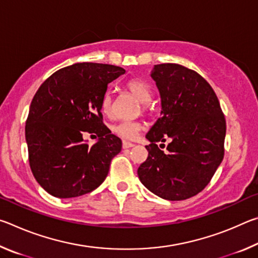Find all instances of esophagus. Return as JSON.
Listing matches in <instances>:
<instances>
[{
    "instance_id": "obj_1",
    "label": "esophagus",
    "mask_w": 258,
    "mask_h": 258,
    "mask_svg": "<svg viewBox=\"0 0 258 258\" xmlns=\"http://www.w3.org/2000/svg\"><path fill=\"white\" fill-rule=\"evenodd\" d=\"M134 147V145L132 142H128V141H123V148L124 149H128V148H132Z\"/></svg>"
}]
</instances>
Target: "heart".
Wrapping results in <instances>:
<instances>
[{
  "label": "heart",
  "mask_w": 258,
  "mask_h": 258,
  "mask_svg": "<svg viewBox=\"0 0 258 258\" xmlns=\"http://www.w3.org/2000/svg\"><path fill=\"white\" fill-rule=\"evenodd\" d=\"M126 89L128 92L137 98L138 101L142 104V109L145 111L149 110V102L152 97L151 87L147 82L140 78H134L126 83ZM112 106V98L111 95L107 93L104 94L101 101V109L104 113H109L111 110ZM143 130V125L140 121H131V120H121L118 123L111 125L112 133H115L118 137L126 139V140H133L138 137V134Z\"/></svg>",
  "instance_id": "1"
}]
</instances>
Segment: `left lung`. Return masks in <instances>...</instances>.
Wrapping results in <instances>:
<instances>
[{"label": "left lung", "instance_id": "obj_1", "mask_svg": "<svg viewBox=\"0 0 258 258\" xmlns=\"http://www.w3.org/2000/svg\"><path fill=\"white\" fill-rule=\"evenodd\" d=\"M150 76L160 94V118L146 138L148 158L138 175L166 200H184L205 189L224 156L225 118L204 77L176 63L155 64ZM168 137L164 153L156 146Z\"/></svg>", "mask_w": 258, "mask_h": 258}]
</instances>
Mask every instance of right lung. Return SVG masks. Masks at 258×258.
<instances>
[{
  "label": "right lung",
  "instance_id": "1",
  "mask_svg": "<svg viewBox=\"0 0 258 258\" xmlns=\"http://www.w3.org/2000/svg\"><path fill=\"white\" fill-rule=\"evenodd\" d=\"M123 74L112 64L74 63L52 74L34 95L25 135L30 169L47 194L80 197L106 180L121 141L102 123L101 101ZM92 130L99 139L89 146L82 134Z\"/></svg>",
  "mask_w": 258,
  "mask_h": 258
}]
</instances>
